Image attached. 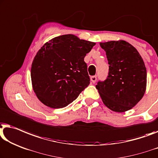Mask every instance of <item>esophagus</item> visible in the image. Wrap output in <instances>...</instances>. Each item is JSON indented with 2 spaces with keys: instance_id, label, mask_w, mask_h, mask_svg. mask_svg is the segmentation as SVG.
<instances>
[{
  "instance_id": "1",
  "label": "esophagus",
  "mask_w": 158,
  "mask_h": 158,
  "mask_svg": "<svg viewBox=\"0 0 158 158\" xmlns=\"http://www.w3.org/2000/svg\"><path fill=\"white\" fill-rule=\"evenodd\" d=\"M90 80H91V81H92L93 83H95L96 81H97V77H96L95 75H94V76H92L90 77Z\"/></svg>"
}]
</instances>
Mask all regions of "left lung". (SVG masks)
<instances>
[{
    "mask_svg": "<svg viewBox=\"0 0 158 158\" xmlns=\"http://www.w3.org/2000/svg\"><path fill=\"white\" fill-rule=\"evenodd\" d=\"M106 52L109 73L98 89L105 106L117 113L135 106L143 97L147 85V70L135 48L125 40L100 43Z\"/></svg>",
    "mask_w": 158,
    "mask_h": 158,
    "instance_id": "8db88e82",
    "label": "left lung"
}]
</instances>
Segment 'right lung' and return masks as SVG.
Segmentation results:
<instances>
[{"mask_svg":"<svg viewBox=\"0 0 158 158\" xmlns=\"http://www.w3.org/2000/svg\"><path fill=\"white\" fill-rule=\"evenodd\" d=\"M95 43L72 34L58 36L45 43L31 65L33 89L41 102L62 108L75 100L90 84L84 58Z\"/></svg>","mask_w":158,"mask_h":158,"instance_id":"right-lung-1","label":"right lung"}]
</instances>
